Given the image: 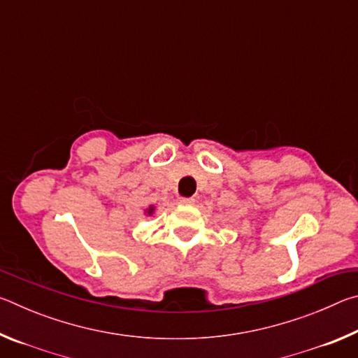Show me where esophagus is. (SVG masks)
<instances>
[{
  "mask_svg": "<svg viewBox=\"0 0 358 358\" xmlns=\"http://www.w3.org/2000/svg\"><path fill=\"white\" fill-rule=\"evenodd\" d=\"M194 202L196 201H194L192 197H180L178 199V203H181V205H192Z\"/></svg>",
  "mask_w": 358,
  "mask_h": 358,
  "instance_id": "1",
  "label": "esophagus"
}]
</instances>
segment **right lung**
Here are the masks:
<instances>
[{
    "mask_svg": "<svg viewBox=\"0 0 358 358\" xmlns=\"http://www.w3.org/2000/svg\"><path fill=\"white\" fill-rule=\"evenodd\" d=\"M153 211H155V207H150V208L147 210V213H148V215H153Z\"/></svg>",
    "mask_w": 358,
    "mask_h": 358,
    "instance_id": "1",
    "label": "right lung"
}]
</instances>
